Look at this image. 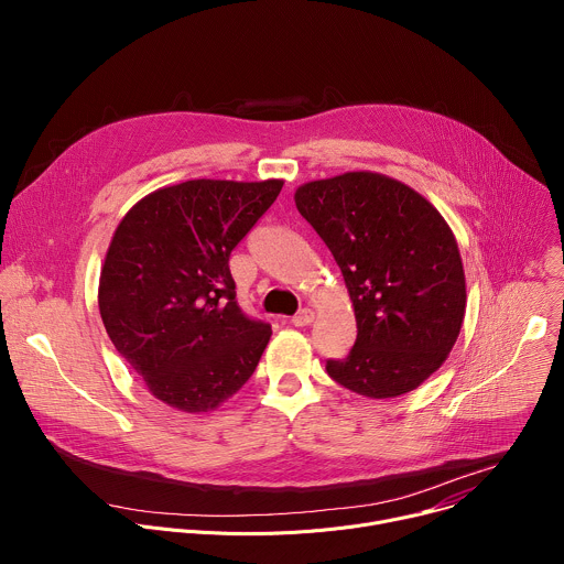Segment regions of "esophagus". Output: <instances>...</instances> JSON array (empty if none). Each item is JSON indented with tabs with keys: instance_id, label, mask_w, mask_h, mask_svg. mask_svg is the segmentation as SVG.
Instances as JSON below:
<instances>
[{
	"instance_id": "34e87169",
	"label": "esophagus",
	"mask_w": 564,
	"mask_h": 564,
	"mask_svg": "<svg viewBox=\"0 0 564 564\" xmlns=\"http://www.w3.org/2000/svg\"><path fill=\"white\" fill-rule=\"evenodd\" d=\"M312 321H314V312H312L310 307H303L301 312H296V314L292 316V326L303 328V326H310Z\"/></svg>"
}]
</instances>
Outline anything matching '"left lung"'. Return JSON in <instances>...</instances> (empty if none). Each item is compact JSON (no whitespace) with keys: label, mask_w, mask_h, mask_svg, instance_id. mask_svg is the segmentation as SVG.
I'll return each instance as SVG.
<instances>
[{"label":"left lung","mask_w":564,"mask_h":564,"mask_svg":"<svg viewBox=\"0 0 564 564\" xmlns=\"http://www.w3.org/2000/svg\"><path fill=\"white\" fill-rule=\"evenodd\" d=\"M299 214L333 252L357 318V341L328 375L388 399L415 390L453 350L466 281L444 216L413 187L372 172L312 181L294 192Z\"/></svg>","instance_id":"8db88e82"}]
</instances>
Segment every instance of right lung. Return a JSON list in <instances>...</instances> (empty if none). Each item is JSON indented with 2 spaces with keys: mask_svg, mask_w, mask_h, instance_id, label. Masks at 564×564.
<instances>
[{
  "mask_svg": "<svg viewBox=\"0 0 564 564\" xmlns=\"http://www.w3.org/2000/svg\"><path fill=\"white\" fill-rule=\"evenodd\" d=\"M281 187L187 181L151 192L116 227L98 288L102 324L167 406L216 411L257 370L272 328L240 312L229 254Z\"/></svg>",
  "mask_w": 564,
  "mask_h": 564,
  "instance_id": "add662e5",
  "label": "right lung"
}]
</instances>
